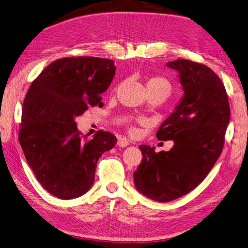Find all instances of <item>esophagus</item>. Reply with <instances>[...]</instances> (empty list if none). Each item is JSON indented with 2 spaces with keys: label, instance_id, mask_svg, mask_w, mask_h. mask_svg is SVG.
Instances as JSON below:
<instances>
[{
  "label": "esophagus",
  "instance_id": "1",
  "mask_svg": "<svg viewBox=\"0 0 248 248\" xmlns=\"http://www.w3.org/2000/svg\"><path fill=\"white\" fill-rule=\"evenodd\" d=\"M129 143H130V140H128V138H125V137H119L118 140H117V145L119 147H122V148H124L126 146H129Z\"/></svg>",
  "mask_w": 248,
  "mask_h": 248
}]
</instances>
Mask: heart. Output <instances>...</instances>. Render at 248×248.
Wrapping results in <instances>:
<instances>
[{
	"label": "heart",
	"instance_id": "heart-1",
	"mask_svg": "<svg viewBox=\"0 0 248 248\" xmlns=\"http://www.w3.org/2000/svg\"><path fill=\"white\" fill-rule=\"evenodd\" d=\"M150 89H163L167 94H169L171 91V84L166 78L157 76L148 80L147 90H150ZM130 131L134 132V129L130 128Z\"/></svg>",
	"mask_w": 248,
	"mask_h": 248
}]
</instances>
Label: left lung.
<instances>
[{
  "instance_id": "obj_1",
  "label": "left lung",
  "mask_w": 248,
  "mask_h": 248,
  "mask_svg": "<svg viewBox=\"0 0 248 248\" xmlns=\"http://www.w3.org/2000/svg\"><path fill=\"white\" fill-rule=\"evenodd\" d=\"M180 73L184 97L160 124L159 140L174 141L170 151L140 147L142 160L134 172L136 189L158 202H170L202 183L222 153L230 118L228 96L217 75L202 63H167Z\"/></svg>"
}]
</instances>
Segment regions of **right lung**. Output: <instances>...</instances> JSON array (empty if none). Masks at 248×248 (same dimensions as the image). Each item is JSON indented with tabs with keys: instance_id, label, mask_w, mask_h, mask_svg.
Instances as JSON below:
<instances>
[{
	"instance_id": "1",
	"label": "right lung",
	"mask_w": 248,
	"mask_h": 248,
	"mask_svg": "<svg viewBox=\"0 0 248 248\" xmlns=\"http://www.w3.org/2000/svg\"><path fill=\"white\" fill-rule=\"evenodd\" d=\"M115 71L110 59L67 57L46 66L27 91L20 145L37 180L54 197L71 200L89 191L98 159L117 141L102 130L88 138L75 123L89 108L103 106L100 94Z\"/></svg>"
}]
</instances>
